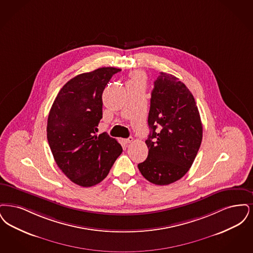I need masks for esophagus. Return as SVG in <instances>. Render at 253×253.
Returning <instances> with one entry per match:
<instances>
[{
  "instance_id": "esophagus-1",
  "label": "esophagus",
  "mask_w": 253,
  "mask_h": 253,
  "mask_svg": "<svg viewBox=\"0 0 253 253\" xmlns=\"http://www.w3.org/2000/svg\"><path fill=\"white\" fill-rule=\"evenodd\" d=\"M132 142H133V138H132V137H129V138L124 140V143H125V144H126V145L129 144V143H131Z\"/></svg>"
}]
</instances>
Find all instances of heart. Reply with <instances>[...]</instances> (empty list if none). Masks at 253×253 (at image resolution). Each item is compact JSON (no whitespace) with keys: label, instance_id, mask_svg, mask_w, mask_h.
Listing matches in <instances>:
<instances>
[{"label":"heart","instance_id":"1","mask_svg":"<svg viewBox=\"0 0 253 253\" xmlns=\"http://www.w3.org/2000/svg\"><path fill=\"white\" fill-rule=\"evenodd\" d=\"M144 80V76L141 72H134L130 76L127 85H143Z\"/></svg>","mask_w":253,"mask_h":253}]
</instances>
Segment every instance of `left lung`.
I'll use <instances>...</instances> for the list:
<instances>
[{"label": "left lung", "instance_id": "8db88e82", "mask_svg": "<svg viewBox=\"0 0 253 253\" xmlns=\"http://www.w3.org/2000/svg\"><path fill=\"white\" fill-rule=\"evenodd\" d=\"M147 159L140 172L156 185H168L186 174L202 141V124L193 94L175 76L155 80L148 114Z\"/></svg>", "mask_w": 253, "mask_h": 253}]
</instances>
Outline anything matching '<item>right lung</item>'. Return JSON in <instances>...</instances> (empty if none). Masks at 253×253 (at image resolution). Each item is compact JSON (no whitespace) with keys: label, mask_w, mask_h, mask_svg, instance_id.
Masks as SVG:
<instances>
[{"label":"right lung","mask_w":253,"mask_h":253,"mask_svg":"<svg viewBox=\"0 0 253 253\" xmlns=\"http://www.w3.org/2000/svg\"><path fill=\"white\" fill-rule=\"evenodd\" d=\"M120 71L103 67L72 78L49 112L47 139L52 154L59 169L79 186L101 182L123 151L106 132L95 135L103 115V90Z\"/></svg>","instance_id":"1"}]
</instances>
